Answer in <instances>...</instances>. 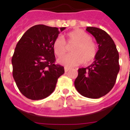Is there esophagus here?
<instances>
[{
  "instance_id": "34e87169",
  "label": "esophagus",
  "mask_w": 130,
  "mask_h": 130,
  "mask_svg": "<svg viewBox=\"0 0 130 130\" xmlns=\"http://www.w3.org/2000/svg\"><path fill=\"white\" fill-rule=\"evenodd\" d=\"M70 70V68H67V67L64 68V71H65V72H68Z\"/></svg>"
}]
</instances>
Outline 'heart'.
Instances as JSON below:
<instances>
[{"label": "heart", "instance_id": "heart-1", "mask_svg": "<svg viewBox=\"0 0 130 130\" xmlns=\"http://www.w3.org/2000/svg\"><path fill=\"white\" fill-rule=\"evenodd\" d=\"M66 38L68 44H74V46L71 49L72 54L58 59L60 64L67 67H73L83 62L88 64L94 59L97 55V46L88 33L81 29H75L68 33ZM53 48L58 57L63 56L67 51L65 40L61 37H57L54 40Z\"/></svg>", "mask_w": 130, "mask_h": 130}]
</instances>
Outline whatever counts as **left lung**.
Masks as SVG:
<instances>
[{"mask_svg":"<svg viewBox=\"0 0 130 130\" xmlns=\"http://www.w3.org/2000/svg\"><path fill=\"white\" fill-rule=\"evenodd\" d=\"M86 30L95 38L98 50L92 64L78 70L74 85L80 94L96 99L114 87L120 70L119 55L114 41L105 31L92 26L87 27Z\"/></svg>","mask_w":130,"mask_h":130,"instance_id":"8db88e82","label":"left lung"}]
</instances>
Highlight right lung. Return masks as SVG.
Returning a JSON list of instances; mask_svg holds the SVG:
<instances>
[{
	"mask_svg": "<svg viewBox=\"0 0 130 130\" xmlns=\"http://www.w3.org/2000/svg\"><path fill=\"white\" fill-rule=\"evenodd\" d=\"M37 25L26 30L11 58L13 77L19 91L32 100L51 94L64 67L55 64L54 40L65 29Z\"/></svg>",
	"mask_w": 130,
	"mask_h": 130,
	"instance_id": "right-lung-1",
	"label": "right lung"
}]
</instances>
